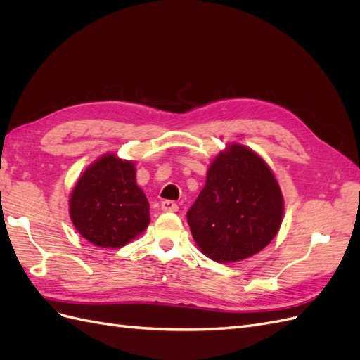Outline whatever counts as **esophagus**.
<instances>
[{"instance_id":"1","label":"esophagus","mask_w":360,"mask_h":360,"mask_svg":"<svg viewBox=\"0 0 360 360\" xmlns=\"http://www.w3.org/2000/svg\"><path fill=\"white\" fill-rule=\"evenodd\" d=\"M160 207H162V210H163V212H177V210H179V205H177V202H174V201H171V200L162 201Z\"/></svg>"}]
</instances>
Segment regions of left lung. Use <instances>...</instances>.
Instances as JSON below:
<instances>
[{"instance_id": "obj_1", "label": "left lung", "mask_w": 360, "mask_h": 360, "mask_svg": "<svg viewBox=\"0 0 360 360\" xmlns=\"http://www.w3.org/2000/svg\"><path fill=\"white\" fill-rule=\"evenodd\" d=\"M186 216L201 252L217 263H233L274 240L284 198L267 163L248 147L233 144L213 160Z\"/></svg>"}]
</instances>
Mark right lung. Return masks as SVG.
I'll list each match as a JSON object with an SVG mask.
<instances>
[{
    "label": "right lung",
    "mask_w": 360,
    "mask_h": 360,
    "mask_svg": "<svg viewBox=\"0 0 360 360\" xmlns=\"http://www.w3.org/2000/svg\"><path fill=\"white\" fill-rule=\"evenodd\" d=\"M70 219L101 248H122L150 222V205L132 162L106 155L85 169L70 195Z\"/></svg>",
    "instance_id": "obj_1"
}]
</instances>
